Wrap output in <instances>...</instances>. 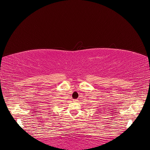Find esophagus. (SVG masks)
<instances>
[{
  "mask_svg": "<svg viewBox=\"0 0 150 150\" xmlns=\"http://www.w3.org/2000/svg\"><path fill=\"white\" fill-rule=\"evenodd\" d=\"M73 101H74V102H75V103H77V102L78 101V99H74Z\"/></svg>",
  "mask_w": 150,
  "mask_h": 150,
  "instance_id": "esophagus-1",
  "label": "esophagus"
}]
</instances>
